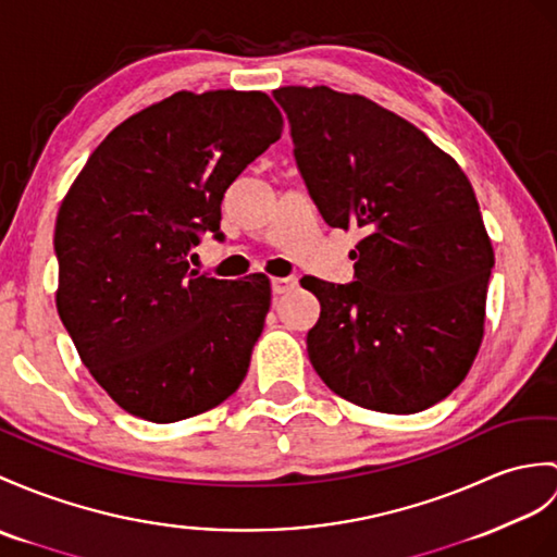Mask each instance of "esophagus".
<instances>
[{"instance_id":"esophagus-1","label":"esophagus","mask_w":557,"mask_h":557,"mask_svg":"<svg viewBox=\"0 0 557 557\" xmlns=\"http://www.w3.org/2000/svg\"><path fill=\"white\" fill-rule=\"evenodd\" d=\"M273 294L275 296H282V294H289L296 289V284H299V280L296 277H273Z\"/></svg>"}]
</instances>
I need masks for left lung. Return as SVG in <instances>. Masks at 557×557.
<instances>
[{
	"instance_id": "1",
	"label": "left lung",
	"mask_w": 557,
	"mask_h": 557,
	"mask_svg": "<svg viewBox=\"0 0 557 557\" xmlns=\"http://www.w3.org/2000/svg\"><path fill=\"white\" fill-rule=\"evenodd\" d=\"M275 99L325 223L363 232L356 282L301 280L320 301L310 363L360 408L438 404L480 351L494 268L468 175L416 125L360 95L289 85Z\"/></svg>"
}]
</instances>
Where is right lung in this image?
<instances>
[{
    "instance_id": "obj_1",
    "label": "right lung",
    "mask_w": 557,
    "mask_h": 557,
    "mask_svg": "<svg viewBox=\"0 0 557 557\" xmlns=\"http://www.w3.org/2000/svg\"><path fill=\"white\" fill-rule=\"evenodd\" d=\"M265 92H175L123 121L61 201L57 310L81 360L115 404L177 422L223 404L247 377L270 280L189 270L220 203L280 139Z\"/></svg>"
}]
</instances>
